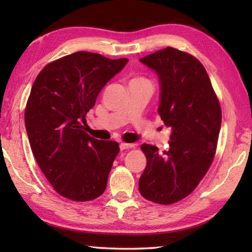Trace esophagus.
I'll return each instance as SVG.
<instances>
[{"instance_id":"esophagus-1","label":"esophagus","mask_w":252,"mask_h":252,"mask_svg":"<svg viewBox=\"0 0 252 252\" xmlns=\"http://www.w3.org/2000/svg\"><path fill=\"white\" fill-rule=\"evenodd\" d=\"M134 144H131V143H120V150H127V149H131L133 148Z\"/></svg>"}]
</instances>
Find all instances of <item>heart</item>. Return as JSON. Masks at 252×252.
Masks as SVG:
<instances>
[{
	"label": "heart",
	"instance_id": "heart-1",
	"mask_svg": "<svg viewBox=\"0 0 252 252\" xmlns=\"http://www.w3.org/2000/svg\"><path fill=\"white\" fill-rule=\"evenodd\" d=\"M135 80H143V79H135Z\"/></svg>",
	"mask_w": 252,
	"mask_h": 252
}]
</instances>
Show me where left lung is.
Instances as JSON below:
<instances>
[{
	"label": "left lung",
	"instance_id": "1",
	"mask_svg": "<svg viewBox=\"0 0 252 252\" xmlns=\"http://www.w3.org/2000/svg\"><path fill=\"white\" fill-rule=\"evenodd\" d=\"M140 62L158 74V112L172 132L167 151L160 153L147 143L141 146L147 165L139 190L152 202L171 204L192 192L210 168L219 138L221 108L206 69L191 54L168 46Z\"/></svg>",
	"mask_w": 252,
	"mask_h": 252
}]
</instances>
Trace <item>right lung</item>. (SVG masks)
Listing matches in <instances>:
<instances>
[{
  "label": "right lung",
  "mask_w": 252,
  "mask_h": 252,
  "mask_svg": "<svg viewBox=\"0 0 252 252\" xmlns=\"http://www.w3.org/2000/svg\"><path fill=\"white\" fill-rule=\"evenodd\" d=\"M127 61L81 51L49 63L34 81L25 127L37 164L62 197L82 202L104 192L119 144L92 138L80 121Z\"/></svg>",
  "instance_id": "right-lung-1"
}]
</instances>
